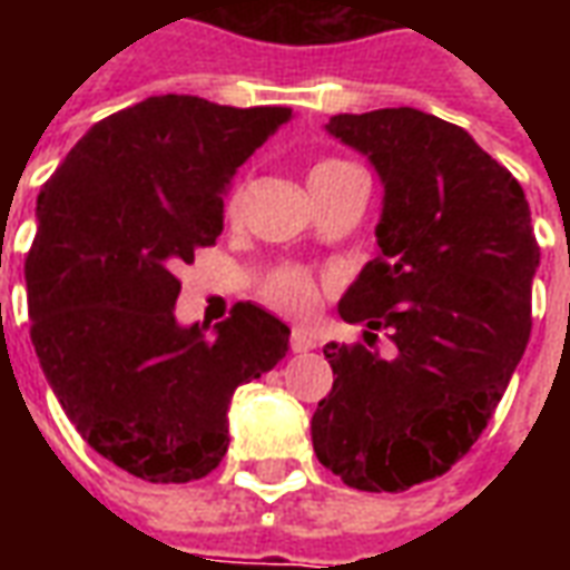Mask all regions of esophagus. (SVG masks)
I'll use <instances>...</instances> for the list:
<instances>
[{"label": "esophagus", "mask_w": 570, "mask_h": 570, "mask_svg": "<svg viewBox=\"0 0 570 570\" xmlns=\"http://www.w3.org/2000/svg\"><path fill=\"white\" fill-rule=\"evenodd\" d=\"M289 347H293V354H308V351L317 347V342H314V335H311L308 330H293V335H289Z\"/></svg>", "instance_id": "obj_1"}]
</instances>
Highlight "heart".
<instances>
[{
    "instance_id": "1",
    "label": "heart",
    "mask_w": 570,
    "mask_h": 570,
    "mask_svg": "<svg viewBox=\"0 0 570 570\" xmlns=\"http://www.w3.org/2000/svg\"><path fill=\"white\" fill-rule=\"evenodd\" d=\"M347 167V161H338V158H323L311 167L308 174V186L311 183H317L323 176L335 174V170H342ZM262 298L272 305L274 311H281V314H289V317H308L311 311L317 308V302H321V286L314 281V274L305 272V268H298V265H284V268H277L265 277V284H262Z\"/></svg>"
}]
</instances>
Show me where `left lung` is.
Returning a JSON list of instances; mask_svg holds the SVG:
<instances>
[{"instance_id": "obj_1", "label": "left lung", "mask_w": 570, "mask_h": 570, "mask_svg": "<svg viewBox=\"0 0 570 570\" xmlns=\"http://www.w3.org/2000/svg\"><path fill=\"white\" fill-rule=\"evenodd\" d=\"M384 186L379 253L338 302L363 323L330 342L333 391L311 440L323 466L360 491H406L461 461L494 415L531 335L540 247L515 176L458 125L412 106L333 116ZM392 335L395 357L371 351Z\"/></svg>"}]
</instances>
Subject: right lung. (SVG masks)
I'll return each instance as SVG.
<instances>
[{
  "mask_svg": "<svg viewBox=\"0 0 570 570\" xmlns=\"http://www.w3.org/2000/svg\"><path fill=\"white\" fill-rule=\"evenodd\" d=\"M293 118L164 94L97 121L36 204L30 338L81 440L130 476L191 482L228 452L237 384L274 370L289 326L237 302L179 326L176 268L223 235L237 167Z\"/></svg>",
  "mask_w": 570,
  "mask_h": 570,
  "instance_id": "obj_1",
  "label": "right lung"
}]
</instances>
